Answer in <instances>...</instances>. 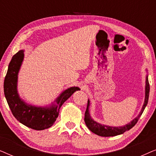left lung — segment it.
<instances>
[{
	"label": "left lung",
	"instance_id": "left-lung-1",
	"mask_svg": "<svg viewBox=\"0 0 156 156\" xmlns=\"http://www.w3.org/2000/svg\"><path fill=\"white\" fill-rule=\"evenodd\" d=\"M149 91H150V85H149L148 76H147L146 81V97H145L144 104V106H143L141 112H140L139 115H138L136 119H134L131 123H129L128 124L121 127L107 126L100 124V123H98L97 122L94 121L93 119L91 118L90 114H89V101L88 100L87 109L84 114V121L87 126L88 127V129L90 130L91 131H92L94 133L97 134V135L100 136H104V137H109V136H115L117 135H120V134L124 133L126 131H129V130L131 129V128H133L134 126L136 124L138 119H139L140 116H141V114H143V112H144L145 108H146L147 104H148Z\"/></svg>",
	"mask_w": 156,
	"mask_h": 156
}]
</instances>
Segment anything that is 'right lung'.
<instances>
[{
    "label": "right lung",
    "instance_id": "obj_1",
    "mask_svg": "<svg viewBox=\"0 0 156 156\" xmlns=\"http://www.w3.org/2000/svg\"><path fill=\"white\" fill-rule=\"evenodd\" d=\"M23 57V51L20 50L12 57L4 80V94L12 115L21 123L37 131L48 129L56 121L59 108L64 102L80 89L75 87L67 89L57 98L56 105H52L50 107L42 108L27 105L20 99L17 91L18 74Z\"/></svg>",
    "mask_w": 156,
    "mask_h": 156
}]
</instances>
